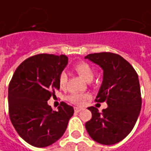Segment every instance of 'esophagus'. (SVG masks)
Wrapping results in <instances>:
<instances>
[{
  "mask_svg": "<svg viewBox=\"0 0 151 151\" xmlns=\"http://www.w3.org/2000/svg\"><path fill=\"white\" fill-rule=\"evenodd\" d=\"M82 110V108L81 107H75V113H79Z\"/></svg>",
  "mask_w": 151,
  "mask_h": 151,
  "instance_id": "obj_1",
  "label": "esophagus"
}]
</instances>
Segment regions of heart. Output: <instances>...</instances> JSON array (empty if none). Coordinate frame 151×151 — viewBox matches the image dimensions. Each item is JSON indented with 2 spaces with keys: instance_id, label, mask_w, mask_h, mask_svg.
<instances>
[{
  "instance_id": "1",
  "label": "heart",
  "mask_w": 151,
  "mask_h": 151,
  "mask_svg": "<svg viewBox=\"0 0 151 151\" xmlns=\"http://www.w3.org/2000/svg\"><path fill=\"white\" fill-rule=\"evenodd\" d=\"M75 71L78 74L79 76L82 79H84L86 81H91L93 76H94V70L91 68L89 64L84 61H81L76 63L74 65ZM67 82V76L65 73H61L59 76V86L61 89L65 88L66 86ZM88 98L87 94L84 93H72L67 96V100L71 102L72 104L81 106L84 103V101Z\"/></svg>"
}]
</instances>
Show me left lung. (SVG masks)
Instances as JSON below:
<instances>
[{
	"mask_svg": "<svg viewBox=\"0 0 151 151\" xmlns=\"http://www.w3.org/2000/svg\"><path fill=\"white\" fill-rule=\"evenodd\" d=\"M103 70V80L95 101H106L107 107L99 113L89 107L91 119L86 123L90 137L101 145L120 142L134 127L141 109V93L135 70L122 56L110 52L86 55Z\"/></svg>",
	"mask_w": 151,
	"mask_h": 151,
	"instance_id": "8db88e82",
	"label": "left lung"
}]
</instances>
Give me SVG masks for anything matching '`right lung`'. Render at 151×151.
Segmentation results:
<instances>
[{"mask_svg": "<svg viewBox=\"0 0 151 151\" xmlns=\"http://www.w3.org/2000/svg\"><path fill=\"white\" fill-rule=\"evenodd\" d=\"M68 64L64 55L39 54L17 68L8 87L9 116L17 134L35 147H46L60 139L74 108L62 101L54 111L48 100L60 89L59 76Z\"/></svg>", "mask_w": 151, "mask_h": 151, "instance_id": "1", "label": "right lung"}]
</instances>
